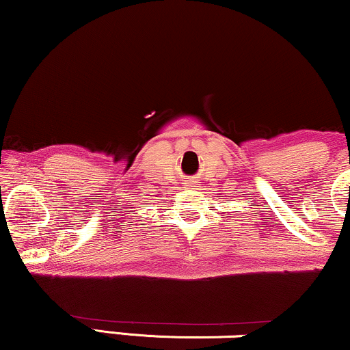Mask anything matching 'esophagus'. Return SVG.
Returning <instances> with one entry per match:
<instances>
[{
    "label": "esophagus",
    "instance_id": "esophagus-1",
    "mask_svg": "<svg viewBox=\"0 0 350 350\" xmlns=\"http://www.w3.org/2000/svg\"><path fill=\"white\" fill-rule=\"evenodd\" d=\"M185 186H186V188H188V189H194V188H196V183H193V181H186Z\"/></svg>",
    "mask_w": 350,
    "mask_h": 350
}]
</instances>
